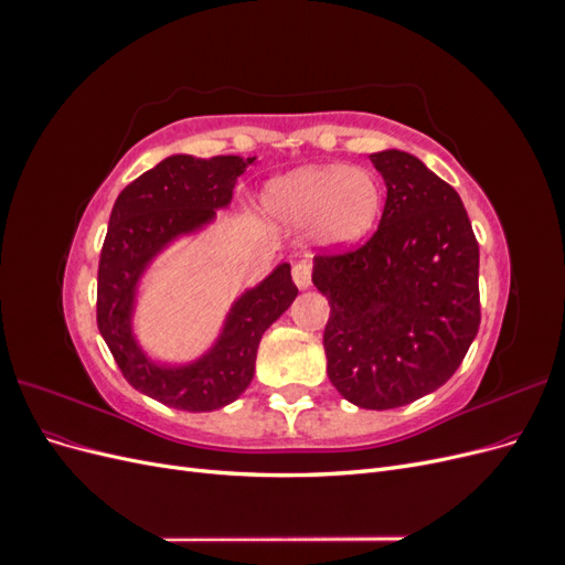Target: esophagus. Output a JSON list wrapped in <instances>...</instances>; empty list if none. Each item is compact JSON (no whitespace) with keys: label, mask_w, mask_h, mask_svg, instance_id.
Masks as SVG:
<instances>
[{"label":"esophagus","mask_w":565,"mask_h":565,"mask_svg":"<svg viewBox=\"0 0 565 565\" xmlns=\"http://www.w3.org/2000/svg\"><path fill=\"white\" fill-rule=\"evenodd\" d=\"M311 278H313V268L311 264H295L292 268V280L299 289H309L311 287Z\"/></svg>","instance_id":"34e87169"}]
</instances>
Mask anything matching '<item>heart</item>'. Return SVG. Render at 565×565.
<instances>
[{
  "instance_id": "obj_1",
  "label": "heart",
  "mask_w": 565,
  "mask_h": 565,
  "mask_svg": "<svg viewBox=\"0 0 565 565\" xmlns=\"http://www.w3.org/2000/svg\"><path fill=\"white\" fill-rule=\"evenodd\" d=\"M262 204L276 226H309L318 249L339 252L361 243L377 224L384 185L365 167L309 164L268 181Z\"/></svg>"
}]
</instances>
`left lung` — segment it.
<instances>
[{"label":"left lung","mask_w":565,"mask_h":565,"mask_svg":"<svg viewBox=\"0 0 565 565\" xmlns=\"http://www.w3.org/2000/svg\"><path fill=\"white\" fill-rule=\"evenodd\" d=\"M386 183L380 228L349 254L316 256L330 301L328 377L349 403L391 409L446 384L481 324L478 243L465 204L409 152H372Z\"/></svg>","instance_id":"left-lung-1"}]
</instances>
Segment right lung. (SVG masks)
<instances>
[{
    "label": "right lung",
    "instance_id": "obj_1",
    "mask_svg": "<svg viewBox=\"0 0 565 565\" xmlns=\"http://www.w3.org/2000/svg\"><path fill=\"white\" fill-rule=\"evenodd\" d=\"M254 160L169 156L131 181L110 212L98 264L100 337L136 391L185 413H210L243 396L264 332L299 295L289 264H278L235 297L216 339L191 361H158L136 337L134 316L146 273L174 243L207 231L216 212L231 207L233 188Z\"/></svg>",
    "mask_w": 565,
    "mask_h": 565
}]
</instances>
